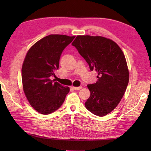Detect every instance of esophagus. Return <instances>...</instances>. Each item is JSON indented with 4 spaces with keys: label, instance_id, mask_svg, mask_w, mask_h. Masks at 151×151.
<instances>
[{
    "label": "esophagus",
    "instance_id": "1",
    "mask_svg": "<svg viewBox=\"0 0 151 151\" xmlns=\"http://www.w3.org/2000/svg\"><path fill=\"white\" fill-rule=\"evenodd\" d=\"M72 88L73 89H75V90L77 91V90H80V89H81L82 88V86H80V87H74V86H73Z\"/></svg>",
    "mask_w": 151,
    "mask_h": 151
}]
</instances>
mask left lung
<instances>
[{
	"label": "left lung",
	"instance_id": "left-lung-1",
	"mask_svg": "<svg viewBox=\"0 0 151 151\" xmlns=\"http://www.w3.org/2000/svg\"><path fill=\"white\" fill-rule=\"evenodd\" d=\"M72 45L97 73L98 81L88 84V110L102 117L114 110L126 91L129 72L123 51L114 41L101 36H77Z\"/></svg>",
	"mask_w": 151,
	"mask_h": 151
}]
</instances>
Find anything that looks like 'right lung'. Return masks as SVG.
<instances>
[{
  "instance_id": "add662e5",
  "label": "right lung",
  "mask_w": 151,
  "mask_h": 151,
  "mask_svg": "<svg viewBox=\"0 0 151 151\" xmlns=\"http://www.w3.org/2000/svg\"><path fill=\"white\" fill-rule=\"evenodd\" d=\"M75 37L49 35L35 43L25 57L21 70L23 90L30 105L41 114L57 110L69 92V87H63L50 77L55 76L61 54Z\"/></svg>"
}]
</instances>
